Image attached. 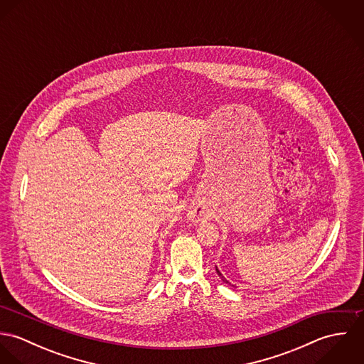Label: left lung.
<instances>
[{
	"label": "left lung",
	"mask_w": 364,
	"mask_h": 364,
	"mask_svg": "<svg viewBox=\"0 0 364 364\" xmlns=\"http://www.w3.org/2000/svg\"><path fill=\"white\" fill-rule=\"evenodd\" d=\"M215 270H217V273H218V274H220V276H221V273H220V272H218V269H217V267H215ZM221 277H223V276H221ZM223 280H225V279H224V277H223ZM225 283H228V282H227V280H225Z\"/></svg>",
	"instance_id": "left-lung-1"
}]
</instances>
